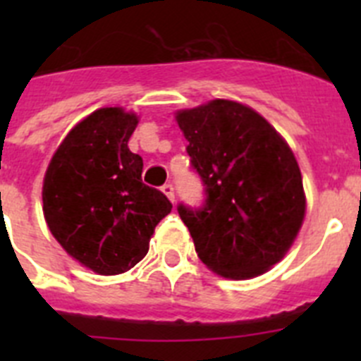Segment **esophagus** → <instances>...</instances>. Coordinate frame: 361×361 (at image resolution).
I'll list each match as a JSON object with an SVG mask.
<instances>
[{
  "label": "esophagus",
  "instance_id": "1",
  "mask_svg": "<svg viewBox=\"0 0 361 361\" xmlns=\"http://www.w3.org/2000/svg\"><path fill=\"white\" fill-rule=\"evenodd\" d=\"M162 193H164V195L168 197V199H170L171 202H173V200H175V190H173V186H171L170 183L162 186Z\"/></svg>",
  "mask_w": 361,
  "mask_h": 361
}]
</instances>
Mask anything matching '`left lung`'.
Segmentation results:
<instances>
[{
  "label": "left lung",
  "mask_w": 361,
  "mask_h": 361,
  "mask_svg": "<svg viewBox=\"0 0 361 361\" xmlns=\"http://www.w3.org/2000/svg\"><path fill=\"white\" fill-rule=\"evenodd\" d=\"M188 155L204 184L200 208L178 204L199 258L220 276L247 280L288 253L305 215L298 162L253 108L228 99L178 110Z\"/></svg>",
  "instance_id": "left-lung-1"
}]
</instances>
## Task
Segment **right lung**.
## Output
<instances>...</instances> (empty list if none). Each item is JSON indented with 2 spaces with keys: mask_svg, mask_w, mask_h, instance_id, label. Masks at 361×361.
Segmentation results:
<instances>
[{
  "mask_svg": "<svg viewBox=\"0 0 361 361\" xmlns=\"http://www.w3.org/2000/svg\"><path fill=\"white\" fill-rule=\"evenodd\" d=\"M135 114L99 108L54 153L43 180V213L63 250L99 275H119L146 257L155 226L171 212L142 183V159L128 141Z\"/></svg>",
  "mask_w": 361,
  "mask_h": 361,
  "instance_id": "right-lung-1",
  "label": "right lung"
}]
</instances>
